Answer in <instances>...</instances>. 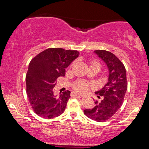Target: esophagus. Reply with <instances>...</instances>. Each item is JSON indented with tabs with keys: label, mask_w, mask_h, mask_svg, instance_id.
Wrapping results in <instances>:
<instances>
[{
	"label": "esophagus",
	"mask_w": 149,
	"mask_h": 149,
	"mask_svg": "<svg viewBox=\"0 0 149 149\" xmlns=\"http://www.w3.org/2000/svg\"><path fill=\"white\" fill-rule=\"evenodd\" d=\"M72 95L73 96H81V95L79 94V93H75V92H72Z\"/></svg>",
	"instance_id": "esophagus-1"
}]
</instances>
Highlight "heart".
Listing matches in <instances>:
<instances>
[{"label":"heart","mask_w":149,"mask_h":149,"mask_svg":"<svg viewBox=\"0 0 149 149\" xmlns=\"http://www.w3.org/2000/svg\"><path fill=\"white\" fill-rule=\"evenodd\" d=\"M95 64H99L96 62H93L91 63V65H95ZM91 85L89 84H87V82L84 81H78L75 82L74 84V89L75 91H77L80 92V93L86 92L89 89Z\"/></svg>","instance_id":"b5f03b06"}]
</instances>
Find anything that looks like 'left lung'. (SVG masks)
Returning <instances> with one entry per match:
<instances>
[{"label":"left lung","instance_id":"obj_1","mask_svg":"<svg viewBox=\"0 0 149 149\" xmlns=\"http://www.w3.org/2000/svg\"><path fill=\"white\" fill-rule=\"evenodd\" d=\"M107 65L108 82L101 89L95 92L100 101L95 102V107L84 110V114L96 122H104L114 116L122 105L127 89L124 65L112 52L104 50H95Z\"/></svg>","mask_w":149,"mask_h":149}]
</instances>
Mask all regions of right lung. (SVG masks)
Instances as JSON below:
<instances>
[{"instance_id":"right-lung-1","label":"right lung","mask_w":149,"mask_h":149,"mask_svg":"<svg viewBox=\"0 0 149 149\" xmlns=\"http://www.w3.org/2000/svg\"><path fill=\"white\" fill-rule=\"evenodd\" d=\"M77 50L50 48L40 52L30 62L26 81L27 97L36 114L43 118H53L62 114L70 97L66 91L54 95L56 79L65 75V69L79 56Z\"/></svg>"}]
</instances>
